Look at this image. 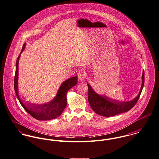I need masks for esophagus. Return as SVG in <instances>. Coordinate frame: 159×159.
Wrapping results in <instances>:
<instances>
[{
	"instance_id": "esophagus-1",
	"label": "esophagus",
	"mask_w": 159,
	"mask_h": 159,
	"mask_svg": "<svg viewBox=\"0 0 159 159\" xmlns=\"http://www.w3.org/2000/svg\"><path fill=\"white\" fill-rule=\"evenodd\" d=\"M78 80L80 81H83L84 80L85 77H86V73L84 71H80L78 74Z\"/></svg>"
}]
</instances>
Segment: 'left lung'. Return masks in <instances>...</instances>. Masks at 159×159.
<instances>
[{
  "label": "left lung",
  "instance_id": "1",
  "mask_svg": "<svg viewBox=\"0 0 159 159\" xmlns=\"http://www.w3.org/2000/svg\"><path fill=\"white\" fill-rule=\"evenodd\" d=\"M144 73L142 74V84L138 96L132 101L120 102L110 99L105 96H100L96 93L91 86H88V101L92 110L97 114L102 116L109 117L116 116L131 109L137 103L144 86Z\"/></svg>",
  "mask_w": 159,
  "mask_h": 159
}]
</instances>
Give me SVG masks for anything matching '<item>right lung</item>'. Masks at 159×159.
Wrapping results in <instances>:
<instances>
[{
  "mask_svg": "<svg viewBox=\"0 0 159 159\" xmlns=\"http://www.w3.org/2000/svg\"><path fill=\"white\" fill-rule=\"evenodd\" d=\"M25 43L24 44L20 53L25 48ZM20 54L17 58L16 64V72L14 79V87L16 95L23 108L29 114L38 120H49L54 119L61 116L67 106V93L78 82V76L70 78L65 81L59 87L57 97L50 102L45 104H34L28 103L24 104L19 98L17 92L18 80V64Z\"/></svg>",
  "mask_w": 159,
  "mask_h": 159,
  "instance_id": "right-lung-1",
  "label": "right lung"
}]
</instances>
